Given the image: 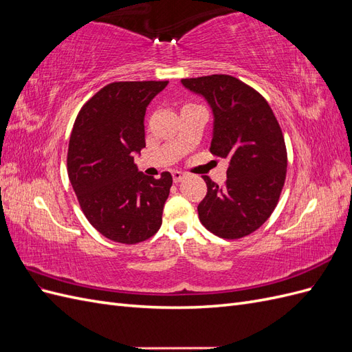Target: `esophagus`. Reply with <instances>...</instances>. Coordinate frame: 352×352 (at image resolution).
<instances>
[{
    "mask_svg": "<svg viewBox=\"0 0 352 352\" xmlns=\"http://www.w3.org/2000/svg\"><path fill=\"white\" fill-rule=\"evenodd\" d=\"M172 176H173V182L179 184V182H182V180L186 177V173L179 172V170H175V172L172 173Z\"/></svg>",
    "mask_w": 352,
    "mask_h": 352,
    "instance_id": "1",
    "label": "esophagus"
}]
</instances>
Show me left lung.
Wrapping results in <instances>:
<instances>
[{
	"mask_svg": "<svg viewBox=\"0 0 352 352\" xmlns=\"http://www.w3.org/2000/svg\"><path fill=\"white\" fill-rule=\"evenodd\" d=\"M212 114L210 151L229 162L220 186L204 176L207 195L198 204L202 226L225 239L247 236L270 217L286 177L280 126L261 95L229 74L182 79Z\"/></svg>",
	"mask_w": 352,
	"mask_h": 352,
	"instance_id": "obj_1",
	"label": "left lung"
}]
</instances>
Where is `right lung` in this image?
Returning a JSON list of instances; mask_svg holds the SVG:
<instances>
[{"label": "right lung", "instance_id": "obj_1", "mask_svg": "<svg viewBox=\"0 0 352 352\" xmlns=\"http://www.w3.org/2000/svg\"><path fill=\"white\" fill-rule=\"evenodd\" d=\"M167 83H110L74 122L67 153L70 184L91 225L114 242L138 243L162 226L172 175L146 176L133 158L145 148L146 107Z\"/></svg>", "mask_w": 352, "mask_h": 352}]
</instances>
